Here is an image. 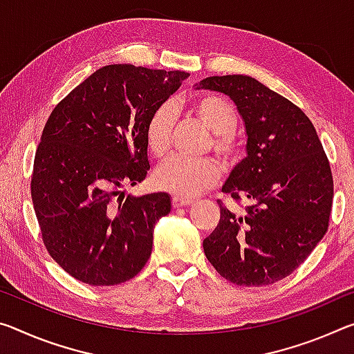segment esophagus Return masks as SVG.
<instances>
[{"mask_svg":"<svg viewBox=\"0 0 354 354\" xmlns=\"http://www.w3.org/2000/svg\"><path fill=\"white\" fill-rule=\"evenodd\" d=\"M194 201L190 200V198H183V197H179V195H175V197L171 198V205H173V207H183V206H189V205H192Z\"/></svg>","mask_w":354,"mask_h":354,"instance_id":"34e87169","label":"esophagus"}]
</instances>
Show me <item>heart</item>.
I'll use <instances>...</instances> for the list:
<instances>
[{
    "label": "heart",
    "instance_id": "b5f03b06",
    "mask_svg": "<svg viewBox=\"0 0 354 354\" xmlns=\"http://www.w3.org/2000/svg\"><path fill=\"white\" fill-rule=\"evenodd\" d=\"M192 113L201 124L212 133V149L225 165L236 164L241 157V143L233 131L238 124L234 106L225 97L217 94H200L190 102ZM176 115L171 105H160L151 115L145 140L149 153L157 159L164 157L170 149ZM221 178V167L214 159H187L173 156L157 167L153 183L157 189L179 195L194 197L217 184Z\"/></svg>",
    "mask_w": 354,
    "mask_h": 354
}]
</instances>
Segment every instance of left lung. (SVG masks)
I'll return each mask as SVG.
<instances>
[{"instance_id": "1", "label": "left lung", "mask_w": 354, "mask_h": 354, "mask_svg": "<svg viewBox=\"0 0 354 354\" xmlns=\"http://www.w3.org/2000/svg\"><path fill=\"white\" fill-rule=\"evenodd\" d=\"M197 88L230 96L248 133V156L222 192L249 206L238 212L217 201L221 221L203 241L205 255L232 283L271 285L299 268L328 232L334 181L326 153L304 111L255 78L207 77Z\"/></svg>"}]
</instances>
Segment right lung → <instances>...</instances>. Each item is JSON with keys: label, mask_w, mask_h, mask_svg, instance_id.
<instances>
[{"label": "right lung", "mask_w": 354, "mask_h": 354, "mask_svg": "<svg viewBox=\"0 0 354 354\" xmlns=\"http://www.w3.org/2000/svg\"><path fill=\"white\" fill-rule=\"evenodd\" d=\"M187 72L100 67L55 106L35 156L31 198L50 257L83 283L136 277L153 250L165 192L124 195L148 175L145 129Z\"/></svg>", "instance_id": "obj_1"}]
</instances>
